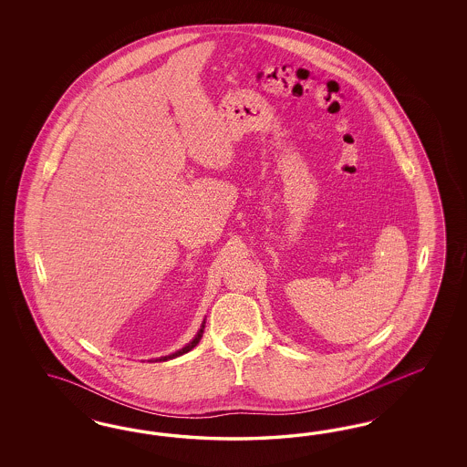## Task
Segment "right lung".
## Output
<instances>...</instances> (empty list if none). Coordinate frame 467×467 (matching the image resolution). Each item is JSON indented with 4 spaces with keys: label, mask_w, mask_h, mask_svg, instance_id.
<instances>
[{
    "label": "right lung",
    "mask_w": 467,
    "mask_h": 467,
    "mask_svg": "<svg viewBox=\"0 0 467 467\" xmlns=\"http://www.w3.org/2000/svg\"><path fill=\"white\" fill-rule=\"evenodd\" d=\"M203 328H205V318H203V322H202V326L198 328L197 336L193 337V339L190 340L184 348L182 349H178L176 353L168 354V356H161V358H156V359H149V361H152V363H156V361H168V359H174V358H178V356H183V354L188 353V351H192L195 346H197L200 339H202V336H203Z\"/></svg>",
    "instance_id": "obj_1"
}]
</instances>
